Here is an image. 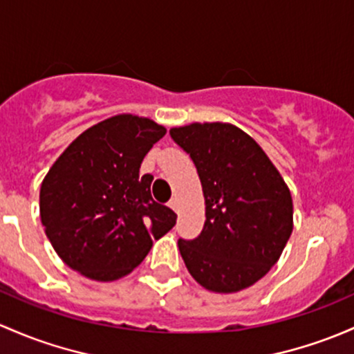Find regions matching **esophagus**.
<instances>
[{
    "mask_svg": "<svg viewBox=\"0 0 354 354\" xmlns=\"http://www.w3.org/2000/svg\"><path fill=\"white\" fill-rule=\"evenodd\" d=\"M169 207L173 208L174 212H178V200H176V198H173V200H171V202H169Z\"/></svg>",
    "mask_w": 354,
    "mask_h": 354,
    "instance_id": "1",
    "label": "esophagus"
}]
</instances>
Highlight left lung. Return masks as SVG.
Masks as SVG:
<instances>
[{
    "instance_id": "obj_1",
    "label": "left lung",
    "mask_w": 354,
    "mask_h": 354,
    "mask_svg": "<svg viewBox=\"0 0 354 354\" xmlns=\"http://www.w3.org/2000/svg\"><path fill=\"white\" fill-rule=\"evenodd\" d=\"M195 162L205 198V225L178 241L189 274L215 293L261 280L293 230V203L280 171L251 136L232 124L205 122L169 130Z\"/></svg>"
}]
</instances>
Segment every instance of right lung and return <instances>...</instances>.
Masks as SVG:
<instances>
[{"instance_id": "right-lung-1", "label": "right lung", "mask_w": 354, "mask_h": 354, "mask_svg": "<svg viewBox=\"0 0 354 354\" xmlns=\"http://www.w3.org/2000/svg\"><path fill=\"white\" fill-rule=\"evenodd\" d=\"M166 129L122 113L84 130L55 159L40 187V221L52 248L74 271L115 281L142 263L176 224L151 196L142 159Z\"/></svg>"}]
</instances>
